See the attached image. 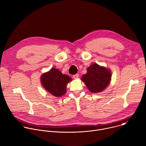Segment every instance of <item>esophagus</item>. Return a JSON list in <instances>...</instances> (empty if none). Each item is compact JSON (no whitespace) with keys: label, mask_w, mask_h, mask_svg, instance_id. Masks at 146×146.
I'll list each match as a JSON object with an SVG mask.
<instances>
[{"label":"esophagus","mask_w":146,"mask_h":146,"mask_svg":"<svg viewBox=\"0 0 146 146\" xmlns=\"http://www.w3.org/2000/svg\"><path fill=\"white\" fill-rule=\"evenodd\" d=\"M73 77L74 78V79H77L78 77H79V75L78 74H74L73 76Z\"/></svg>","instance_id":"obj_1"}]
</instances>
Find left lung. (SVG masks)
I'll list each match as a JSON object with an SVG mask.
<instances>
[{"label":"left lung","instance_id":"left-lung-1","mask_svg":"<svg viewBox=\"0 0 146 146\" xmlns=\"http://www.w3.org/2000/svg\"><path fill=\"white\" fill-rule=\"evenodd\" d=\"M111 74L110 69L95 63L87 68V73L82 76L81 80L91 92L99 93L110 83Z\"/></svg>","mask_w":146,"mask_h":146}]
</instances>
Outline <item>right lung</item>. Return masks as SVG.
Here are the masks:
<instances>
[{
    "label": "right lung",
    "instance_id": "add662e5",
    "mask_svg": "<svg viewBox=\"0 0 146 146\" xmlns=\"http://www.w3.org/2000/svg\"><path fill=\"white\" fill-rule=\"evenodd\" d=\"M71 81L72 78L69 76L63 74L60 70L54 68L42 74L40 77L44 88L56 97H60L65 94L66 85Z\"/></svg>",
    "mask_w": 146,
    "mask_h": 146
}]
</instances>
